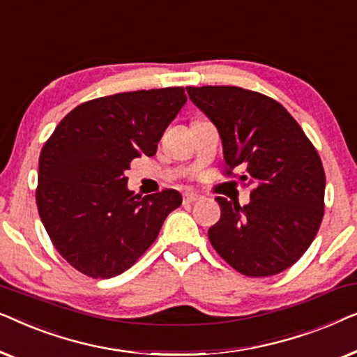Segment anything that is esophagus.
Instances as JSON below:
<instances>
[{
    "label": "esophagus",
    "instance_id": "34e87169",
    "mask_svg": "<svg viewBox=\"0 0 357 357\" xmlns=\"http://www.w3.org/2000/svg\"><path fill=\"white\" fill-rule=\"evenodd\" d=\"M198 199H199L198 195H193V193L183 195V204H193V203H197Z\"/></svg>",
    "mask_w": 357,
    "mask_h": 357
}]
</instances>
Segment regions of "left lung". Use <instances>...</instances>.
I'll list each match as a JSON object with an SVG mask.
<instances>
[{
	"instance_id": "8db88e82",
	"label": "left lung",
	"mask_w": 357,
	"mask_h": 357,
	"mask_svg": "<svg viewBox=\"0 0 357 357\" xmlns=\"http://www.w3.org/2000/svg\"><path fill=\"white\" fill-rule=\"evenodd\" d=\"M221 135L226 177L252 187L241 206L218 197L221 219L209 227L214 250L250 278L278 275L314 241L325 213L320 155L292 115L271 97L237 86L187 87ZM241 168L236 174L233 170Z\"/></svg>"
}]
</instances>
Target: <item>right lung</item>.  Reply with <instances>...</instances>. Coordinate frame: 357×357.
<instances>
[{
	"mask_svg": "<svg viewBox=\"0 0 357 357\" xmlns=\"http://www.w3.org/2000/svg\"><path fill=\"white\" fill-rule=\"evenodd\" d=\"M183 87L120 92L73 109L43 144L37 209L60 255L94 280L119 276L153 245L177 190L141 198L126 188L131 160L155 154L182 109Z\"/></svg>",
	"mask_w": 357,
	"mask_h": 357,
	"instance_id": "1",
	"label": "right lung"
}]
</instances>
